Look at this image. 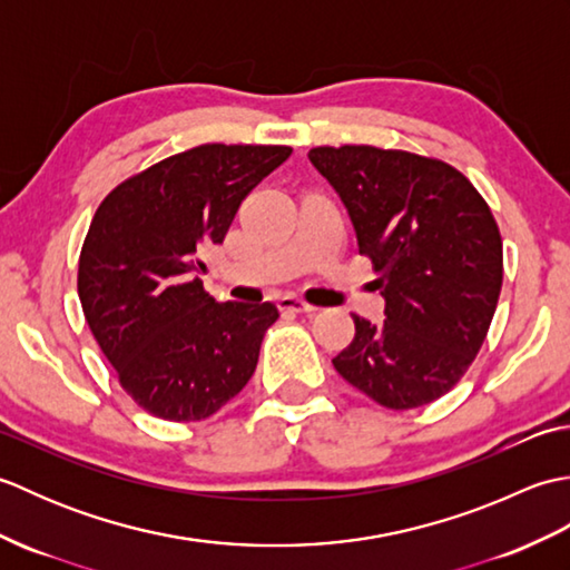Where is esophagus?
<instances>
[{
  "label": "esophagus",
  "mask_w": 570,
  "mask_h": 570,
  "mask_svg": "<svg viewBox=\"0 0 570 570\" xmlns=\"http://www.w3.org/2000/svg\"><path fill=\"white\" fill-rule=\"evenodd\" d=\"M278 304V311H284V313H313V311H318L316 306H311V304H306L304 298H296V296H282L276 301Z\"/></svg>",
  "instance_id": "1"
}]
</instances>
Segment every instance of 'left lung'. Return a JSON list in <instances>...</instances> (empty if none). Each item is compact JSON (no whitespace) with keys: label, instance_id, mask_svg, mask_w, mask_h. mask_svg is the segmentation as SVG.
Here are the masks:
<instances>
[{"label":"left lung","instance_id":"left-lung-1","mask_svg":"<svg viewBox=\"0 0 570 570\" xmlns=\"http://www.w3.org/2000/svg\"><path fill=\"white\" fill-rule=\"evenodd\" d=\"M308 159L343 200L384 298L386 321L353 316V343L333 365L386 409L431 404L463 377L498 308V223L443 161L365 144L318 147Z\"/></svg>","mask_w":570,"mask_h":570}]
</instances>
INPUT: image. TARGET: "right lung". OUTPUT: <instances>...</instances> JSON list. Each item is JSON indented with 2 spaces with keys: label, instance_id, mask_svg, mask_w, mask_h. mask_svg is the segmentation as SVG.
<instances>
[{
  "label": "right lung",
  "instance_id": "1",
  "mask_svg": "<svg viewBox=\"0 0 570 570\" xmlns=\"http://www.w3.org/2000/svg\"><path fill=\"white\" fill-rule=\"evenodd\" d=\"M288 147L203 144L119 184L95 213L78 264L85 321L119 384L166 421L213 416L257 367L274 304L205 294L203 252Z\"/></svg>",
  "mask_w": 570,
  "mask_h": 570
}]
</instances>
